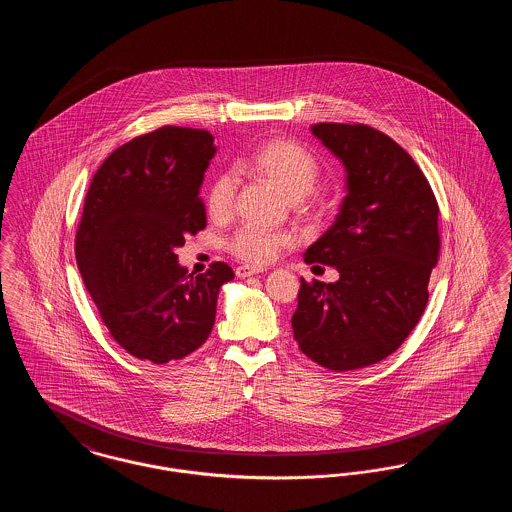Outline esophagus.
I'll list each match as a JSON object with an SVG mask.
<instances>
[{
	"mask_svg": "<svg viewBox=\"0 0 512 512\" xmlns=\"http://www.w3.org/2000/svg\"><path fill=\"white\" fill-rule=\"evenodd\" d=\"M259 272H265V268L249 267V265H242V267L236 268V276H238V278H247V276H253V274H259Z\"/></svg>",
	"mask_w": 512,
	"mask_h": 512,
	"instance_id": "esophagus-1",
	"label": "esophagus"
}]
</instances>
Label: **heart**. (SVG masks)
Masks as SVG:
<instances>
[{
  "label": "heart",
  "instance_id": "heart-1",
  "mask_svg": "<svg viewBox=\"0 0 512 512\" xmlns=\"http://www.w3.org/2000/svg\"><path fill=\"white\" fill-rule=\"evenodd\" d=\"M247 169L293 203L313 192L320 172L317 159L307 149L286 140H274L257 149L249 159ZM234 195L236 178L230 172H222L213 180L205 197L209 215L213 219H226L232 213ZM290 244V234L244 226L232 236L230 251L242 261L259 265L274 259L282 247Z\"/></svg>",
  "mask_w": 512,
  "mask_h": 512
}]
</instances>
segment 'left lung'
Instances as JSON below:
<instances>
[{
  "label": "left lung",
  "instance_id": "8db88e82",
  "mask_svg": "<svg viewBox=\"0 0 512 512\" xmlns=\"http://www.w3.org/2000/svg\"><path fill=\"white\" fill-rule=\"evenodd\" d=\"M313 136L345 169L334 224L303 253L340 280L301 278L293 338L324 368L355 370L391 355L428 303L438 263V203L413 157L365 124L318 122Z\"/></svg>",
  "mask_w": 512,
  "mask_h": 512
}]
</instances>
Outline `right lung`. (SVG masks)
<instances>
[{
  "instance_id": "add662e5",
  "label": "right lung",
  "mask_w": 512,
  "mask_h": 512,
  "mask_svg": "<svg viewBox=\"0 0 512 512\" xmlns=\"http://www.w3.org/2000/svg\"><path fill=\"white\" fill-rule=\"evenodd\" d=\"M199 128L163 126L99 167L76 232V265L111 336L138 359H184L209 338L226 263L188 274L176 249L203 230V174L217 153Z\"/></svg>"
}]
</instances>
